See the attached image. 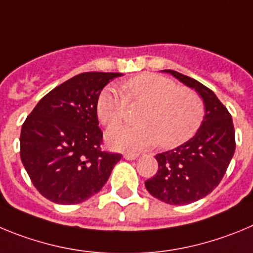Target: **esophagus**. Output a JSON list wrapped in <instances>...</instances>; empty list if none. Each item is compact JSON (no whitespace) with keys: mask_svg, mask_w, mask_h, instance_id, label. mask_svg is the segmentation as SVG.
Wrapping results in <instances>:
<instances>
[{"mask_svg":"<svg viewBox=\"0 0 253 253\" xmlns=\"http://www.w3.org/2000/svg\"><path fill=\"white\" fill-rule=\"evenodd\" d=\"M137 156H138L137 154H132V152H125L124 155V158L126 159V160H136Z\"/></svg>","mask_w":253,"mask_h":253,"instance_id":"1","label":"esophagus"}]
</instances>
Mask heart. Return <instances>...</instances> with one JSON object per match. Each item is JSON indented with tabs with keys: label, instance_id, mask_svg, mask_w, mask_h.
<instances>
[{
	"label": "heart",
	"instance_id": "obj_1",
	"mask_svg": "<svg viewBox=\"0 0 253 253\" xmlns=\"http://www.w3.org/2000/svg\"><path fill=\"white\" fill-rule=\"evenodd\" d=\"M127 103H142L137 115L138 125H117L106 132L111 147L141 151L160 145L174 149L197 133L204 120V102L195 90L177 87L165 77L145 73L124 84V94L106 87L97 98V116L106 126L125 117Z\"/></svg>",
	"mask_w": 253,
	"mask_h": 253
}]
</instances>
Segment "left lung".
Instances as JSON below:
<instances>
[{
  "label": "left lung",
  "instance_id": "left-lung-1",
  "mask_svg": "<svg viewBox=\"0 0 253 253\" xmlns=\"http://www.w3.org/2000/svg\"><path fill=\"white\" fill-rule=\"evenodd\" d=\"M164 72L199 93L206 116L194 137L155 156L158 172L145 186L164 203L185 206L208 195L220 183L236 150L234 127L231 113L209 88L175 70Z\"/></svg>",
  "mask_w": 253,
  "mask_h": 253
}]
</instances>
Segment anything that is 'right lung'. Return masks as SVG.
<instances>
[{"label":"right lung","instance_id":"obj_1","mask_svg":"<svg viewBox=\"0 0 253 253\" xmlns=\"http://www.w3.org/2000/svg\"><path fill=\"white\" fill-rule=\"evenodd\" d=\"M121 73L88 72L44 95L27 116L20 156L34 186L58 204H78L103 188L121 154L103 151L97 98Z\"/></svg>","mask_w":253,"mask_h":253}]
</instances>
